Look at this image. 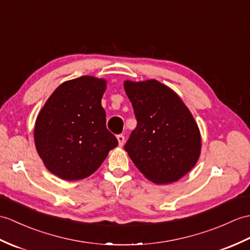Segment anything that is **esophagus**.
<instances>
[{"label": "esophagus", "instance_id": "esophagus-1", "mask_svg": "<svg viewBox=\"0 0 250 250\" xmlns=\"http://www.w3.org/2000/svg\"><path fill=\"white\" fill-rule=\"evenodd\" d=\"M117 141H118V145L119 147H123L124 144H125V136L123 134H120L117 136Z\"/></svg>", "mask_w": 250, "mask_h": 250}]
</instances>
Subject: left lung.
Wrapping results in <instances>:
<instances>
[{"mask_svg": "<svg viewBox=\"0 0 250 250\" xmlns=\"http://www.w3.org/2000/svg\"><path fill=\"white\" fill-rule=\"evenodd\" d=\"M124 87L137 120L125 150L150 181H178L200 156L201 136L193 115L181 98L159 81L127 80Z\"/></svg>", "mask_w": 250, "mask_h": 250, "instance_id": "left-lung-1", "label": "left lung"}]
</instances>
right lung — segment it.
I'll list each match as a JSON object with an SVG mask.
<instances>
[{
	"label": "right lung",
	"instance_id": "add662e5",
	"mask_svg": "<svg viewBox=\"0 0 250 250\" xmlns=\"http://www.w3.org/2000/svg\"><path fill=\"white\" fill-rule=\"evenodd\" d=\"M105 89V80L90 75L66 81L39 112L35 146L53 175L66 181L89 177L117 147V138L106 129L101 105Z\"/></svg>",
	"mask_w": 250,
	"mask_h": 250
}]
</instances>
